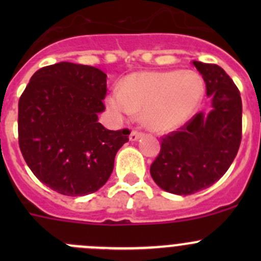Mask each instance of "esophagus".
Masks as SVG:
<instances>
[{
    "instance_id": "1",
    "label": "esophagus",
    "mask_w": 261,
    "mask_h": 261,
    "mask_svg": "<svg viewBox=\"0 0 261 261\" xmlns=\"http://www.w3.org/2000/svg\"><path fill=\"white\" fill-rule=\"evenodd\" d=\"M141 136H143V134L139 133V131H136V130H133V131H131V134H130V140L131 141H136V140H139Z\"/></svg>"
}]
</instances>
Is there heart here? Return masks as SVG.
<instances>
[{
	"label": "heart",
	"mask_w": 261,
	"mask_h": 261,
	"mask_svg": "<svg viewBox=\"0 0 261 261\" xmlns=\"http://www.w3.org/2000/svg\"><path fill=\"white\" fill-rule=\"evenodd\" d=\"M203 92V81L193 70L139 72L127 75L121 91H112L106 103L118 117H134L143 111L150 130L167 133L189 121Z\"/></svg>",
	"instance_id": "b5f03b06"
}]
</instances>
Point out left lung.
Masks as SVG:
<instances>
[{
	"label": "left lung",
	"mask_w": 261,
	"mask_h": 261,
	"mask_svg": "<svg viewBox=\"0 0 261 261\" xmlns=\"http://www.w3.org/2000/svg\"><path fill=\"white\" fill-rule=\"evenodd\" d=\"M193 65L203 77L212 110L194 115L179 130L165 135L150 167L160 188L179 196L208 188L227 172L243 130V103L233 81L216 64Z\"/></svg>",
	"instance_id": "left-lung-1"
}]
</instances>
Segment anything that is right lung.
Returning a JSON list of instances; mask_svg holds the SVG:
<instances>
[{
  "instance_id": "add662e5",
  "label": "right lung",
  "mask_w": 261,
  "mask_h": 261,
  "mask_svg": "<svg viewBox=\"0 0 261 261\" xmlns=\"http://www.w3.org/2000/svg\"><path fill=\"white\" fill-rule=\"evenodd\" d=\"M107 75L89 65L60 62L34 73L18 101V145L36 178L60 194L98 191L114 170L128 130H107Z\"/></svg>"
}]
</instances>
